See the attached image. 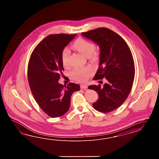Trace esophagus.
Returning <instances> with one entry per match:
<instances>
[{
	"instance_id": "1",
	"label": "esophagus",
	"mask_w": 159,
	"mask_h": 159,
	"mask_svg": "<svg viewBox=\"0 0 159 159\" xmlns=\"http://www.w3.org/2000/svg\"><path fill=\"white\" fill-rule=\"evenodd\" d=\"M80 88H81V89H87V86L86 85H84V84H81L80 85Z\"/></svg>"
}]
</instances>
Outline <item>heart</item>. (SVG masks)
Instances as JSON below:
<instances>
[{"label": "heart", "mask_w": 159, "mask_h": 159, "mask_svg": "<svg viewBox=\"0 0 159 159\" xmlns=\"http://www.w3.org/2000/svg\"><path fill=\"white\" fill-rule=\"evenodd\" d=\"M72 47L76 50L80 52L86 57H88L89 60L92 61H96L98 58V54L95 50V45L93 43L87 39L79 38L77 39ZM70 51L68 48H65L62 50L61 55L62 65L67 67L70 65L69 57ZM92 73V70L89 67H84L80 68H75L72 72V76L74 79L79 82L85 81Z\"/></svg>", "instance_id": "heart-1"}]
</instances>
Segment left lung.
I'll list each match as a JSON object with an SVG mask.
<instances>
[{
    "instance_id": "1",
    "label": "left lung",
    "mask_w": 159,
    "mask_h": 159,
    "mask_svg": "<svg viewBox=\"0 0 159 159\" xmlns=\"http://www.w3.org/2000/svg\"><path fill=\"white\" fill-rule=\"evenodd\" d=\"M100 48L99 66L93 80L106 79L103 86L89 85L98 94L93 106L97 111L109 112L120 107L132 89L135 67L132 52L120 35L106 27L82 33Z\"/></svg>"
}]
</instances>
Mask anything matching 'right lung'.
Wrapping results in <instances>:
<instances>
[{
    "mask_svg": "<svg viewBox=\"0 0 159 159\" xmlns=\"http://www.w3.org/2000/svg\"><path fill=\"white\" fill-rule=\"evenodd\" d=\"M75 35H48L34 48L28 64L31 93L43 111L52 118L62 116L68 111L72 94L80 89L74 83L66 86L58 83L64 70L61 52Z\"/></svg>",
    "mask_w": 159,
    "mask_h": 159,
    "instance_id": "obj_1",
    "label": "right lung"
}]
</instances>
